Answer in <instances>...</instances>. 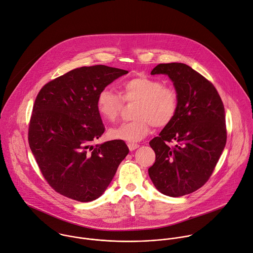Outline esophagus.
Here are the masks:
<instances>
[{"instance_id":"esophagus-1","label":"esophagus","mask_w":253,"mask_h":253,"mask_svg":"<svg viewBox=\"0 0 253 253\" xmlns=\"http://www.w3.org/2000/svg\"><path fill=\"white\" fill-rule=\"evenodd\" d=\"M128 148H129V150L132 152V151L136 150L137 148H139V145L136 144V143H128Z\"/></svg>"}]
</instances>
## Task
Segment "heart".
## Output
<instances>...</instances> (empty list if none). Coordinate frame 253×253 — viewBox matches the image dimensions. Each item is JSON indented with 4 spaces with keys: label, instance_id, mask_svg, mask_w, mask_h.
<instances>
[{
    "label": "heart",
    "instance_id": "1",
    "mask_svg": "<svg viewBox=\"0 0 253 253\" xmlns=\"http://www.w3.org/2000/svg\"><path fill=\"white\" fill-rule=\"evenodd\" d=\"M124 102H136L133 107V120L122 123L108 132L111 139L139 141L146 137L153 126L163 128L175 118L179 96L177 90L166 85L157 79L148 76H138L123 82L120 85V95L103 88L96 97V109L107 122L118 119Z\"/></svg>",
    "mask_w": 253,
    "mask_h": 253
}]
</instances>
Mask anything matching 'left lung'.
Wrapping results in <instances>:
<instances>
[{"instance_id": "obj_1", "label": "left lung", "mask_w": 253, "mask_h": 253, "mask_svg": "<svg viewBox=\"0 0 253 253\" xmlns=\"http://www.w3.org/2000/svg\"><path fill=\"white\" fill-rule=\"evenodd\" d=\"M151 74L170 78L179 106L172 122L150 142L156 162L149 175L165 195L190 194L209 180L226 146L224 104L214 84L185 64H159ZM172 141L177 145L169 147Z\"/></svg>"}]
</instances>
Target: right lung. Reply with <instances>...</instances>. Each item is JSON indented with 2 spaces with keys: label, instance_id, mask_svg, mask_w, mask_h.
<instances>
[{
  "label": "right lung",
  "instance_id": "obj_1",
  "mask_svg": "<svg viewBox=\"0 0 253 253\" xmlns=\"http://www.w3.org/2000/svg\"><path fill=\"white\" fill-rule=\"evenodd\" d=\"M128 71L104 65L81 67L38 92L28 126V144L47 183L80 202L98 198L129 153L124 141L92 146L104 132L96 109L98 92Z\"/></svg>",
  "mask_w": 253,
  "mask_h": 253
}]
</instances>
